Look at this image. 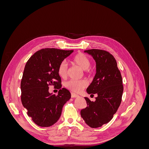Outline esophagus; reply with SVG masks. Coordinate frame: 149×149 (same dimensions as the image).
Wrapping results in <instances>:
<instances>
[{"mask_svg": "<svg viewBox=\"0 0 149 149\" xmlns=\"http://www.w3.org/2000/svg\"><path fill=\"white\" fill-rule=\"evenodd\" d=\"M79 97V96L78 95V94H76L74 93H71V97L75 98V97Z\"/></svg>", "mask_w": 149, "mask_h": 149, "instance_id": "1", "label": "esophagus"}]
</instances>
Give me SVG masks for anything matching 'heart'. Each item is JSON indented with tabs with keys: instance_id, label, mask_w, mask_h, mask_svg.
<instances>
[{
	"instance_id": "heart-1",
	"label": "heart",
	"mask_w": 149,
	"mask_h": 149,
	"mask_svg": "<svg viewBox=\"0 0 149 149\" xmlns=\"http://www.w3.org/2000/svg\"><path fill=\"white\" fill-rule=\"evenodd\" d=\"M72 61L82 70L87 71L91 66L89 58L82 53H79L73 58ZM68 73V65L65 61H62L58 67V74L61 78H65ZM88 86V82L85 79H71L65 83L66 88L75 93H79Z\"/></svg>"
}]
</instances>
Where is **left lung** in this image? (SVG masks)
Masks as SVG:
<instances>
[{
  "mask_svg": "<svg viewBox=\"0 0 149 149\" xmlns=\"http://www.w3.org/2000/svg\"><path fill=\"white\" fill-rule=\"evenodd\" d=\"M84 52L93 58L96 66V73L86 91L97 96L94 102L84 97L87 107L81 111V116L89 127L97 128L109 123L118 111L123 93V79L116 59L109 52L97 49Z\"/></svg>",
  "mask_w": 149,
  "mask_h": 149,
  "instance_id": "left-lung-1",
  "label": "left lung"
}]
</instances>
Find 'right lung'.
<instances>
[{
    "label": "right lung",
    "instance_id": "obj_1",
    "mask_svg": "<svg viewBox=\"0 0 149 149\" xmlns=\"http://www.w3.org/2000/svg\"><path fill=\"white\" fill-rule=\"evenodd\" d=\"M73 50L45 48L35 53L25 66L21 81V101L27 114L41 127H49L60 119L62 108L71 98L61 88L58 67ZM49 85L60 88L56 96L48 91Z\"/></svg>",
    "mask_w": 149,
    "mask_h": 149
}]
</instances>
